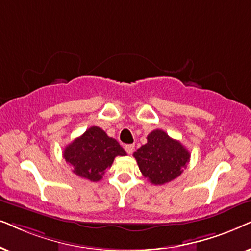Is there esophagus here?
Returning <instances> with one entry per match:
<instances>
[{"mask_svg": "<svg viewBox=\"0 0 251 251\" xmlns=\"http://www.w3.org/2000/svg\"><path fill=\"white\" fill-rule=\"evenodd\" d=\"M134 149H135V146H134V145H126V146H125L126 152L129 153V155H131V153H132L133 151H134Z\"/></svg>", "mask_w": 251, "mask_h": 251, "instance_id": "34e87169", "label": "esophagus"}]
</instances>
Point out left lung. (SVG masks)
<instances>
[{
	"label": "left lung",
	"instance_id": "1",
	"mask_svg": "<svg viewBox=\"0 0 251 251\" xmlns=\"http://www.w3.org/2000/svg\"><path fill=\"white\" fill-rule=\"evenodd\" d=\"M145 178L153 185H164L181 175L190 153L181 142L170 138L162 129L147 136V143L133 153Z\"/></svg>",
	"mask_w": 251,
	"mask_h": 251
}]
</instances>
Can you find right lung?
Instances as JSON below:
<instances>
[{
  "instance_id": "add662e5",
  "label": "right lung",
  "mask_w": 251,
  "mask_h": 251,
  "mask_svg": "<svg viewBox=\"0 0 251 251\" xmlns=\"http://www.w3.org/2000/svg\"><path fill=\"white\" fill-rule=\"evenodd\" d=\"M125 155L119 143L98 126H92L73 140L63 152L72 172L91 181H100L105 170L112 165L115 157Z\"/></svg>"
}]
</instances>
